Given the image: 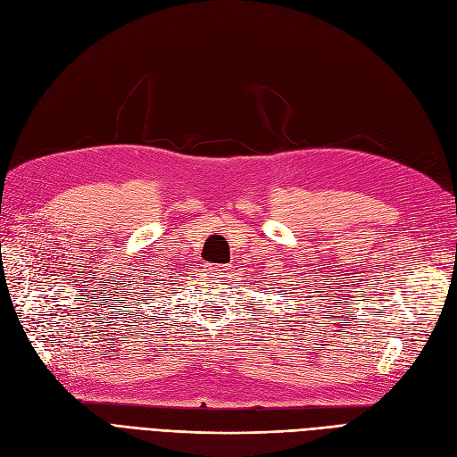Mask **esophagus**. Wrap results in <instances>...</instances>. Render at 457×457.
I'll return each instance as SVG.
<instances>
[{
  "mask_svg": "<svg viewBox=\"0 0 457 457\" xmlns=\"http://www.w3.org/2000/svg\"><path fill=\"white\" fill-rule=\"evenodd\" d=\"M207 270H212V277H227L232 269L230 265H212Z\"/></svg>",
  "mask_w": 457,
  "mask_h": 457,
  "instance_id": "34e87169",
  "label": "esophagus"
}]
</instances>
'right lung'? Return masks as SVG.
Returning a JSON list of instances; mask_svg holds the SVG:
<instances>
[{
  "label": "right lung",
  "mask_w": 457,
  "mask_h": 457,
  "mask_svg": "<svg viewBox=\"0 0 457 457\" xmlns=\"http://www.w3.org/2000/svg\"><path fill=\"white\" fill-rule=\"evenodd\" d=\"M145 292H147V290H145ZM170 294H172V292H170ZM162 298H165V295H162Z\"/></svg>",
  "instance_id": "1"
}]
</instances>
